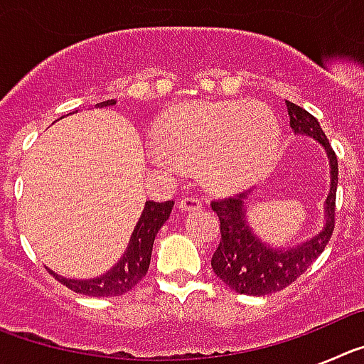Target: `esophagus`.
Returning a JSON list of instances; mask_svg holds the SVG:
<instances>
[{
    "instance_id": "esophagus-1",
    "label": "esophagus",
    "mask_w": 364,
    "mask_h": 364,
    "mask_svg": "<svg viewBox=\"0 0 364 364\" xmlns=\"http://www.w3.org/2000/svg\"><path fill=\"white\" fill-rule=\"evenodd\" d=\"M202 200L198 197H182L180 198V208L184 211H197L202 208Z\"/></svg>"
}]
</instances>
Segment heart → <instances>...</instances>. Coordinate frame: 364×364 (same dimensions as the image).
I'll use <instances>...</instances> for the list:
<instances>
[{"label":"heart","mask_w":364,"mask_h":364,"mask_svg":"<svg viewBox=\"0 0 364 364\" xmlns=\"http://www.w3.org/2000/svg\"><path fill=\"white\" fill-rule=\"evenodd\" d=\"M159 147L149 151L164 171L197 164L205 184L220 191L252 186L273 164L281 146L275 112L259 102H191L156 125Z\"/></svg>","instance_id":"obj_1"}]
</instances>
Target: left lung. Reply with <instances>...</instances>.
I'll return each mask as SVG.
<instances>
[{"label":"left lung","instance_id":"8db88e82","mask_svg":"<svg viewBox=\"0 0 364 364\" xmlns=\"http://www.w3.org/2000/svg\"><path fill=\"white\" fill-rule=\"evenodd\" d=\"M290 114V127L295 134L315 138L324 147L330 160V193L324 204V228L314 239L297 244L295 247H272L253 233L246 222V193L237 197L211 202V210L220 220V242L211 259V268L218 279L231 290L244 295H269L297 281L314 260L324 252L336 226V193H337V156L321 129L319 122L286 100Z\"/></svg>","mask_w":364,"mask_h":364}]
</instances>
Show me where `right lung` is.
I'll return each instance as SVG.
<instances>
[{
    "mask_svg": "<svg viewBox=\"0 0 364 364\" xmlns=\"http://www.w3.org/2000/svg\"><path fill=\"white\" fill-rule=\"evenodd\" d=\"M114 104H117L114 100H105V102L96 104V107H109V105ZM173 204H175L173 200L146 202L142 217H140L138 224L134 226L133 235H131L129 246L124 252L122 259L105 275L80 281V279H65L54 273L53 269H49L50 275H54L56 281H60L76 294L89 295V297H118V295L127 294L146 277L147 269H149L154 237L164 226V222L171 215Z\"/></svg>",
    "mask_w": 364,
    "mask_h": 364,
    "instance_id": "right-lung-1",
    "label": "right lung"
}]
</instances>
